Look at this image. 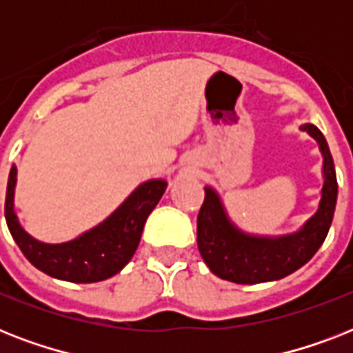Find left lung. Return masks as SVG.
<instances>
[{
  "mask_svg": "<svg viewBox=\"0 0 353 353\" xmlns=\"http://www.w3.org/2000/svg\"><path fill=\"white\" fill-rule=\"evenodd\" d=\"M323 152V196L317 212L293 234L254 236L240 231L229 220L214 188L205 187V201L198 214V249L216 276L236 284H260L284 279L301 269L326 240L335 203L337 176L328 143L317 126L304 124Z\"/></svg>",
  "mask_w": 353,
  "mask_h": 353,
  "instance_id": "1",
  "label": "left lung"
}]
</instances>
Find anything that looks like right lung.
<instances>
[{"instance_id": "obj_1", "label": "right lung", "mask_w": 353, "mask_h": 353, "mask_svg": "<svg viewBox=\"0 0 353 353\" xmlns=\"http://www.w3.org/2000/svg\"><path fill=\"white\" fill-rule=\"evenodd\" d=\"M16 172L12 166L5 198V220L14 241L34 268L49 276L77 284L110 279L132 260L146 218L168 187L165 179H150L139 185L112 216L79 238L63 243H43L25 232L14 212Z\"/></svg>"}]
</instances>
